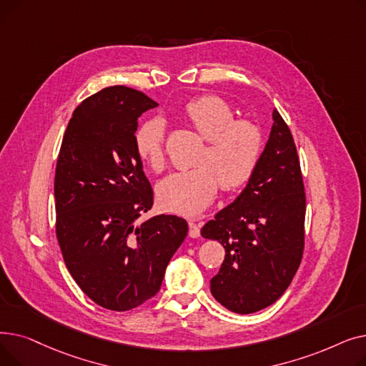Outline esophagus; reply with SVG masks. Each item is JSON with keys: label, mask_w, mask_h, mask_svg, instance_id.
<instances>
[{"label": "esophagus", "mask_w": 366, "mask_h": 366, "mask_svg": "<svg viewBox=\"0 0 366 366\" xmlns=\"http://www.w3.org/2000/svg\"><path fill=\"white\" fill-rule=\"evenodd\" d=\"M188 227H189V232H188L189 237L197 239L200 236V224H196L194 221H189Z\"/></svg>", "instance_id": "34e87169"}]
</instances>
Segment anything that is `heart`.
I'll list each match as a JSON object with an SVG mask.
<instances>
[{
    "mask_svg": "<svg viewBox=\"0 0 366 366\" xmlns=\"http://www.w3.org/2000/svg\"><path fill=\"white\" fill-rule=\"evenodd\" d=\"M185 115L206 147L200 166L170 173L157 187L160 204L185 217H196L214 202L219 182L224 189L242 187L254 173L261 156L262 134L251 120L236 115L218 96H202L185 107ZM166 124L160 117L147 120L134 134L139 157L152 169L164 167Z\"/></svg>",
    "mask_w": 366,
    "mask_h": 366,
    "instance_id": "heart-1",
    "label": "heart"
}]
</instances>
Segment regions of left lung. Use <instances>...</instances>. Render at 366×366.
I'll list each match as a JSON object with an SVG mask.
<instances>
[{
  "label": "left lung",
  "instance_id": "obj_1",
  "mask_svg": "<svg viewBox=\"0 0 366 366\" xmlns=\"http://www.w3.org/2000/svg\"><path fill=\"white\" fill-rule=\"evenodd\" d=\"M305 194L290 127L273 111L270 137L242 193L204 224L225 258L210 292L229 312L249 315L276 302L291 285L304 249Z\"/></svg>",
  "mask_w": 366,
  "mask_h": 366
}]
</instances>
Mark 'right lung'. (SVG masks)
<instances>
[{"mask_svg": "<svg viewBox=\"0 0 366 366\" xmlns=\"http://www.w3.org/2000/svg\"><path fill=\"white\" fill-rule=\"evenodd\" d=\"M159 107L142 92L112 86L83 101L65 130L54 175L56 234L81 291L126 312L160 290L188 233L185 219L156 215L152 188L134 147L141 115Z\"/></svg>", "mask_w": 366, "mask_h": 366, "instance_id": "1", "label": "right lung"}]
</instances>
